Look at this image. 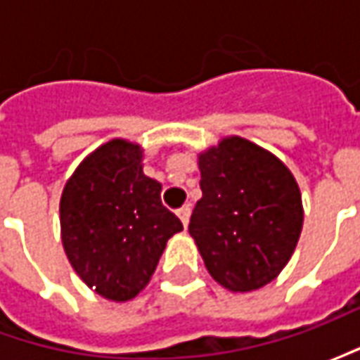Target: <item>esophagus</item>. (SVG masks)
<instances>
[{
  "instance_id": "34e87169",
  "label": "esophagus",
  "mask_w": 360,
  "mask_h": 360,
  "mask_svg": "<svg viewBox=\"0 0 360 360\" xmlns=\"http://www.w3.org/2000/svg\"><path fill=\"white\" fill-rule=\"evenodd\" d=\"M190 214H192V208H190V204H186V206H182V208L178 210V218L182 220L184 229H186L188 222H190Z\"/></svg>"
}]
</instances>
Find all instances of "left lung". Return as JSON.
Wrapping results in <instances>:
<instances>
[{
	"mask_svg": "<svg viewBox=\"0 0 360 360\" xmlns=\"http://www.w3.org/2000/svg\"><path fill=\"white\" fill-rule=\"evenodd\" d=\"M190 236L216 283L234 292L274 281L297 248L302 198L274 154L238 136L202 152Z\"/></svg>",
	"mask_w": 360,
	"mask_h": 360,
	"instance_id": "left-lung-1",
	"label": "left lung"
}]
</instances>
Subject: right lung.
Returning a JSON list of instances; mask_svg holds the SVG:
<instances>
[{
	"label": "right lung",
	"mask_w": 360,
	"mask_h": 360,
	"mask_svg": "<svg viewBox=\"0 0 360 360\" xmlns=\"http://www.w3.org/2000/svg\"><path fill=\"white\" fill-rule=\"evenodd\" d=\"M162 184L142 172V148L112 140L65 182L60 200L63 250L77 276L124 302L150 283L182 222L160 200Z\"/></svg>",
	"instance_id": "1"
}]
</instances>
